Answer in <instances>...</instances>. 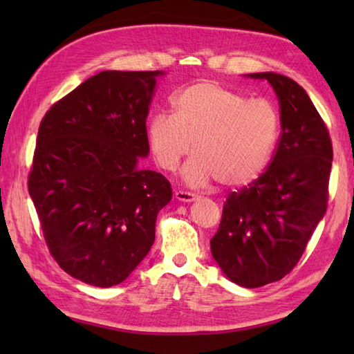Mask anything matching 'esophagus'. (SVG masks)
Instances as JSON below:
<instances>
[{
  "label": "esophagus",
  "mask_w": 354,
  "mask_h": 354,
  "mask_svg": "<svg viewBox=\"0 0 354 354\" xmlns=\"http://www.w3.org/2000/svg\"><path fill=\"white\" fill-rule=\"evenodd\" d=\"M175 198L179 201H184V202H193L194 199L198 198V194H194L192 192H184V190H178L175 193Z\"/></svg>",
  "instance_id": "34e87169"
}]
</instances>
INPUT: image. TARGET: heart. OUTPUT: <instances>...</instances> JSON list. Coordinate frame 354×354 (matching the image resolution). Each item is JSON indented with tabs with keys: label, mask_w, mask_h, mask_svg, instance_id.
<instances>
[{
	"label": "heart",
	"mask_w": 354,
	"mask_h": 354,
	"mask_svg": "<svg viewBox=\"0 0 354 354\" xmlns=\"http://www.w3.org/2000/svg\"><path fill=\"white\" fill-rule=\"evenodd\" d=\"M171 106L173 114L160 112L147 124L149 147L162 170H175L192 142L194 156L183 175L193 187H242L266 169L280 133V114L269 100L199 80L179 89Z\"/></svg>",
	"instance_id": "1"
}]
</instances>
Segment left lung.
<instances>
[{
	"label": "left lung",
	"instance_id": "left-lung-1",
	"mask_svg": "<svg viewBox=\"0 0 354 354\" xmlns=\"http://www.w3.org/2000/svg\"><path fill=\"white\" fill-rule=\"evenodd\" d=\"M250 76L275 89L280 141L268 170L228 194L209 245L223 274L254 289L281 280L301 259L326 214L333 147L324 120L297 82L277 73Z\"/></svg>",
	"mask_w": 354,
	"mask_h": 354
}]
</instances>
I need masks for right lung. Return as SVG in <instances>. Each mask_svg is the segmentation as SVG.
I'll use <instances>...</instances> for the list:
<instances>
[{
	"label": "right lung",
	"mask_w": 354,
	"mask_h": 354,
	"mask_svg": "<svg viewBox=\"0 0 354 354\" xmlns=\"http://www.w3.org/2000/svg\"><path fill=\"white\" fill-rule=\"evenodd\" d=\"M161 71H102L45 112L28 193L51 257L86 284L124 281L155 242L171 199L149 153L146 118Z\"/></svg>",
	"instance_id": "right-lung-1"
}]
</instances>
